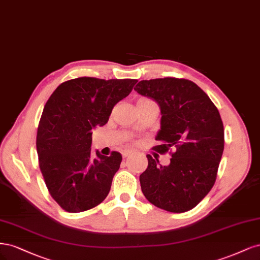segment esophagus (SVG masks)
Wrapping results in <instances>:
<instances>
[{"label":"esophagus","instance_id":"1","mask_svg":"<svg viewBox=\"0 0 260 260\" xmlns=\"http://www.w3.org/2000/svg\"><path fill=\"white\" fill-rule=\"evenodd\" d=\"M131 154H133V152L132 151H123L122 152V155H123V157L125 158V157H127V156H129Z\"/></svg>","mask_w":260,"mask_h":260}]
</instances>
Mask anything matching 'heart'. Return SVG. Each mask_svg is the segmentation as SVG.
<instances>
[{"instance_id": "obj_1", "label": "heart", "mask_w": 260, "mask_h": 260, "mask_svg": "<svg viewBox=\"0 0 260 260\" xmlns=\"http://www.w3.org/2000/svg\"><path fill=\"white\" fill-rule=\"evenodd\" d=\"M147 100H149V99H147V98H139V99L137 100V105H138V104H140V103H144V102H147Z\"/></svg>"}]
</instances>
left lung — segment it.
I'll return each instance as SVG.
<instances>
[{
  "instance_id": "8db88e82",
  "label": "left lung",
  "mask_w": 260,
  "mask_h": 260,
  "mask_svg": "<svg viewBox=\"0 0 260 260\" xmlns=\"http://www.w3.org/2000/svg\"><path fill=\"white\" fill-rule=\"evenodd\" d=\"M161 109V128L154 150L174 149L163 166L148 154L147 170L139 176L142 193L164 211L183 213L197 206L213 188L224 144L218 109L196 83L185 79L144 80L134 87Z\"/></svg>"
}]
</instances>
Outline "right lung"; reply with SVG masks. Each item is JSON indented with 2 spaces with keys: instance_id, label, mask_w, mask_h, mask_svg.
I'll return each instance as SVG.
<instances>
[{
  "instance_id": "1",
  "label": "right lung",
  "mask_w": 260,
  "mask_h": 260,
  "mask_svg": "<svg viewBox=\"0 0 260 260\" xmlns=\"http://www.w3.org/2000/svg\"><path fill=\"white\" fill-rule=\"evenodd\" d=\"M137 80L78 78L61 83L48 98L37 135L40 169L49 193L64 211L100 204L120 169L121 153H91V134L108 122L113 107Z\"/></svg>"
}]
</instances>
